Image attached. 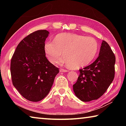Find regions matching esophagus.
<instances>
[{
	"instance_id": "obj_1",
	"label": "esophagus",
	"mask_w": 126,
	"mask_h": 126,
	"mask_svg": "<svg viewBox=\"0 0 126 126\" xmlns=\"http://www.w3.org/2000/svg\"><path fill=\"white\" fill-rule=\"evenodd\" d=\"M60 72H68V71H67V70H65V69H61Z\"/></svg>"
}]
</instances>
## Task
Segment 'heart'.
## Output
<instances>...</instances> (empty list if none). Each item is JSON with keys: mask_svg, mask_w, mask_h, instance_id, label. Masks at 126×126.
<instances>
[{"mask_svg": "<svg viewBox=\"0 0 126 126\" xmlns=\"http://www.w3.org/2000/svg\"><path fill=\"white\" fill-rule=\"evenodd\" d=\"M98 44L92 37L71 33H62L55 36L54 42H46L44 50L48 60L59 64H68L72 69L88 65L96 55Z\"/></svg>", "mask_w": 126, "mask_h": 126, "instance_id": "b5f03b06", "label": "heart"}]
</instances>
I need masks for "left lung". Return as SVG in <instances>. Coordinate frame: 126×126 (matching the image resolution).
<instances>
[{
  "mask_svg": "<svg viewBox=\"0 0 126 126\" xmlns=\"http://www.w3.org/2000/svg\"><path fill=\"white\" fill-rule=\"evenodd\" d=\"M115 62L114 53L109 44L103 40L96 60L79 69V76L73 86L77 97L83 102H89L101 97L113 80Z\"/></svg>",
  "mask_w": 126,
  "mask_h": 126,
  "instance_id": "1",
  "label": "left lung"
}]
</instances>
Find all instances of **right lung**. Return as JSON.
I'll use <instances>...</instances> for the list:
<instances>
[{
    "label": "right lung",
    "instance_id": "obj_1",
    "mask_svg": "<svg viewBox=\"0 0 126 126\" xmlns=\"http://www.w3.org/2000/svg\"><path fill=\"white\" fill-rule=\"evenodd\" d=\"M49 34L46 30L30 34L19 43L11 60L13 84L24 98L32 102L41 101L48 95L59 72L44 53Z\"/></svg>",
    "mask_w": 126,
    "mask_h": 126
}]
</instances>
